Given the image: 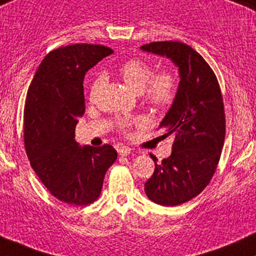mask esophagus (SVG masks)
Wrapping results in <instances>:
<instances>
[{"label":"esophagus","mask_w":256,"mask_h":256,"mask_svg":"<svg viewBox=\"0 0 256 256\" xmlns=\"http://www.w3.org/2000/svg\"><path fill=\"white\" fill-rule=\"evenodd\" d=\"M116 150L119 153V156H126L131 153V148L128 147V146H118Z\"/></svg>","instance_id":"esophagus-1"}]
</instances>
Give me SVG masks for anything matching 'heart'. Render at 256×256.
<instances>
[{"instance_id": "1", "label": "heart", "mask_w": 256, "mask_h": 256, "mask_svg": "<svg viewBox=\"0 0 256 256\" xmlns=\"http://www.w3.org/2000/svg\"><path fill=\"white\" fill-rule=\"evenodd\" d=\"M120 76L128 88L134 92H141L148 102L156 106H165L174 100L178 90V78L170 72H162L152 76L153 72L146 62L130 60L122 64L119 69ZM102 76L97 78L91 87V94L96 92L102 82ZM142 119L125 120L120 122V128H125L131 124H140Z\"/></svg>"}]
</instances>
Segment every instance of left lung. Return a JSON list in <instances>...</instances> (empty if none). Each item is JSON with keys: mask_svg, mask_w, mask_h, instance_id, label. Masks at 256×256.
Instances as JSON below:
<instances>
[{"mask_svg": "<svg viewBox=\"0 0 256 256\" xmlns=\"http://www.w3.org/2000/svg\"><path fill=\"white\" fill-rule=\"evenodd\" d=\"M141 50L166 57L178 68V91L159 125L162 136L174 137L172 152L160 164L150 154L156 169L144 190L154 203L180 206L208 186L218 164L226 130L222 94L209 64L186 44L152 42Z\"/></svg>", "mask_w": 256, "mask_h": 256, "instance_id": "obj_1", "label": "left lung"}]
</instances>
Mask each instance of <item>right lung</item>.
I'll return each instance as SVG.
<instances>
[{
  "label": "right lung",
  "mask_w": 256,
  "mask_h": 256,
  "mask_svg": "<svg viewBox=\"0 0 256 256\" xmlns=\"http://www.w3.org/2000/svg\"><path fill=\"white\" fill-rule=\"evenodd\" d=\"M113 50L76 44L50 52L35 72L24 108V143L30 165L57 199L87 206L100 196L118 153L110 144L84 146L75 126L85 113L84 78Z\"/></svg>",
  "instance_id": "add662e5"
}]
</instances>
